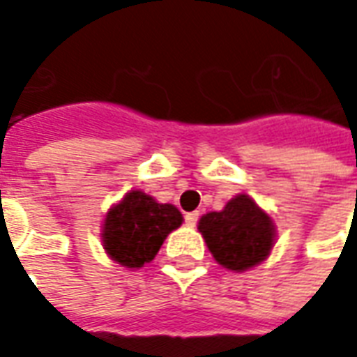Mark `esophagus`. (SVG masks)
Returning <instances> with one entry per match:
<instances>
[{"label": "esophagus", "mask_w": 357, "mask_h": 357, "mask_svg": "<svg viewBox=\"0 0 357 357\" xmlns=\"http://www.w3.org/2000/svg\"><path fill=\"white\" fill-rule=\"evenodd\" d=\"M197 222H199V212H187L185 224L191 225V227H195V225H197Z\"/></svg>", "instance_id": "esophagus-1"}]
</instances>
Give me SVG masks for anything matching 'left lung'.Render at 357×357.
<instances>
[{
  "label": "left lung",
  "instance_id": "obj_1",
  "mask_svg": "<svg viewBox=\"0 0 357 357\" xmlns=\"http://www.w3.org/2000/svg\"><path fill=\"white\" fill-rule=\"evenodd\" d=\"M202 237L218 264L245 271L260 264L273 247L271 218L247 195H239L222 212H208L199 222Z\"/></svg>",
  "mask_w": 357,
  "mask_h": 357
}]
</instances>
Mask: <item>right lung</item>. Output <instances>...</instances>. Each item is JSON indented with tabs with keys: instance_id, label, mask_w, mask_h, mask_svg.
<instances>
[{
	"instance_id": "1",
	"label": "right lung",
	"mask_w": 357,
	"mask_h": 357,
	"mask_svg": "<svg viewBox=\"0 0 357 357\" xmlns=\"http://www.w3.org/2000/svg\"><path fill=\"white\" fill-rule=\"evenodd\" d=\"M181 220V212L174 204H160L149 195L132 191L109 210L102 225V245L114 262L141 268L155 258Z\"/></svg>"
}]
</instances>
